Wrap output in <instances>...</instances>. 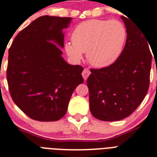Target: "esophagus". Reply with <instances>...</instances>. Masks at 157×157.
<instances>
[{
	"label": "esophagus",
	"mask_w": 157,
	"mask_h": 157,
	"mask_svg": "<svg viewBox=\"0 0 157 157\" xmlns=\"http://www.w3.org/2000/svg\"><path fill=\"white\" fill-rule=\"evenodd\" d=\"M90 74V70H88L87 68H85L83 71V73H82V76H83V79H84L85 80L87 79V77H89Z\"/></svg>",
	"instance_id": "obj_1"
}]
</instances>
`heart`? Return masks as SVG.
<instances>
[{"instance_id": "1", "label": "heart", "mask_w": 157, "mask_h": 157, "mask_svg": "<svg viewBox=\"0 0 157 157\" xmlns=\"http://www.w3.org/2000/svg\"><path fill=\"white\" fill-rule=\"evenodd\" d=\"M127 36V27L121 21L89 20L74 28L72 42H66L64 48L72 60L79 61L83 52H86V58L92 66L103 68L120 57Z\"/></svg>"}]
</instances>
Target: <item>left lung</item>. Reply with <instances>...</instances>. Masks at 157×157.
<instances>
[{
	"mask_svg": "<svg viewBox=\"0 0 157 157\" xmlns=\"http://www.w3.org/2000/svg\"><path fill=\"white\" fill-rule=\"evenodd\" d=\"M121 18L127 30L124 51L109 67L90 69L86 80L90 110L103 121H121L133 113L150 85L152 54L148 39L130 19Z\"/></svg>",
	"mask_w": 157,
	"mask_h": 157,
	"instance_id": "1",
	"label": "left lung"
}]
</instances>
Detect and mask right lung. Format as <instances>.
<instances>
[{
    "label": "right lung",
    "instance_id": "add662e5",
    "mask_svg": "<svg viewBox=\"0 0 157 157\" xmlns=\"http://www.w3.org/2000/svg\"><path fill=\"white\" fill-rule=\"evenodd\" d=\"M72 18L41 16L15 36L8 51L7 80L15 104L31 119L57 121L66 114L75 88L83 82L80 65L62 57L63 29Z\"/></svg>",
    "mask_w": 157,
    "mask_h": 157
}]
</instances>
